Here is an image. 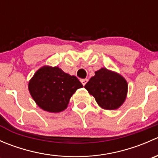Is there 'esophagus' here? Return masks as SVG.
Instances as JSON below:
<instances>
[{"label":"esophagus","mask_w":158,"mask_h":158,"mask_svg":"<svg viewBox=\"0 0 158 158\" xmlns=\"http://www.w3.org/2000/svg\"><path fill=\"white\" fill-rule=\"evenodd\" d=\"M81 82H82V84L83 85H85V84L87 83V82H88V79H81Z\"/></svg>","instance_id":"1"}]
</instances>
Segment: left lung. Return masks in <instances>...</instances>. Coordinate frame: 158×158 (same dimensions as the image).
<instances>
[{
	"instance_id": "1",
	"label": "left lung",
	"mask_w": 158,
	"mask_h": 158,
	"mask_svg": "<svg viewBox=\"0 0 158 158\" xmlns=\"http://www.w3.org/2000/svg\"><path fill=\"white\" fill-rule=\"evenodd\" d=\"M85 88L102 109L114 110L125 102L128 83L118 73L102 68L95 72V76L89 79Z\"/></svg>"
}]
</instances>
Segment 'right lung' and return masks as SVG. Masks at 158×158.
<instances>
[{"mask_svg":"<svg viewBox=\"0 0 158 158\" xmlns=\"http://www.w3.org/2000/svg\"><path fill=\"white\" fill-rule=\"evenodd\" d=\"M82 83L74 76L57 66H43L30 80L28 89L38 106L49 112H60L67 108L70 98Z\"/></svg>","mask_w":158,"mask_h":158,"instance_id":"1","label":"right lung"}]
</instances>
